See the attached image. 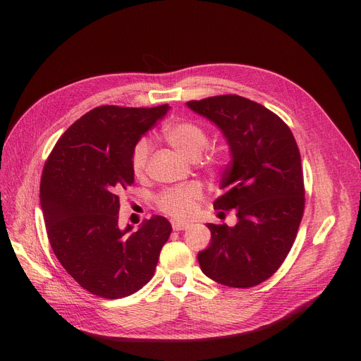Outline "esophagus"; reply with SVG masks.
I'll return each instance as SVG.
<instances>
[{"label": "esophagus", "mask_w": 361, "mask_h": 361, "mask_svg": "<svg viewBox=\"0 0 361 361\" xmlns=\"http://www.w3.org/2000/svg\"><path fill=\"white\" fill-rule=\"evenodd\" d=\"M188 222H184V221H173V228L174 231H183V230H187L188 228Z\"/></svg>", "instance_id": "esophagus-1"}]
</instances>
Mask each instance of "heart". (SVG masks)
Instances as JSON below:
<instances>
[{
    "label": "heart",
    "instance_id": "obj_1",
    "mask_svg": "<svg viewBox=\"0 0 361 361\" xmlns=\"http://www.w3.org/2000/svg\"><path fill=\"white\" fill-rule=\"evenodd\" d=\"M164 139L173 146L184 158L196 161L202 157L209 143L206 130L195 121H174L168 123L162 128ZM150 157V143L146 139L139 140L131 152V169L136 177L145 174ZM207 166H218L225 161V154L214 149L204 157ZM202 197V188L197 184H188L183 187L169 188L159 195L158 207L174 218H187L195 211L196 202Z\"/></svg>",
    "mask_w": 361,
    "mask_h": 361
}]
</instances>
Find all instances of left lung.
<instances>
[{
    "label": "left lung",
    "mask_w": 361,
    "mask_h": 361,
    "mask_svg": "<svg viewBox=\"0 0 361 361\" xmlns=\"http://www.w3.org/2000/svg\"><path fill=\"white\" fill-rule=\"evenodd\" d=\"M187 106L211 120L231 150L214 207L235 209L234 226L207 224L209 247L197 255L206 276L233 288L271 278L286 260L305 212L300 150L290 127L263 105L221 94Z\"/></svg>",
    "instance_id": "1"
}]
</instances>
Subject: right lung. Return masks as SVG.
<instances>
[{
    "instance_id": "right-lung-1",
    "label": "right lung",
    "mask_w": 361,
    "mask_h": 361,
    "mask_svg": "<svg viewBox=\"0 0 361 361\" xmlns=\"http://www.w3.org/2000/svg\"><path fill=\"white\" fill-rule=\"evenodd\" d=\"M169 106L102 105L55 143L41 178V207L51 247L80 287L116 300L152 279L173 226L155 215L137 231L118 226L120 195L135 183L131 152Z\"/></svg>"
}]
</instances>
